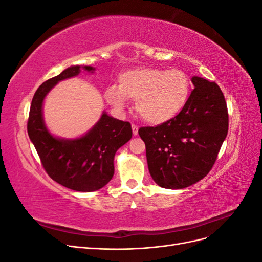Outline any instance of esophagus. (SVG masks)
<instances>
[{
	"label": "esophagus",
	"mask_w": 262,
	"mask_h": 262,
	"mask_svg": "<svg viewBox=\"0 0 262 262\" xmlns=\"http://www.w3.org/2000/svg\"><path fill=\"white\" fill-rule=\"evenodd\" d=\"M132 132H133V136H138L139 126L136 125V124H132Z\"/></svg>",
	"instance_id": "34e87169"
}]
</instances>
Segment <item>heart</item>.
I'll use <instances>...</instances> for the list:
<instances>
[{
    "label": "heart",
    "instance_id": "obj_1",
    "mask_svg": "<svg viewBox=\"0 0 262 262\" xmlns=\"http://www.w3.org/2000/svg\"><path fill=\"white\" fill-rule=\"evenodd\" d=\"M191 92L189 75L180 69L141 67L119 76V86L106 90V100L122 110L126 98L136 100L140 116L148 123L161 124L178 116L187 105Z\"/></svg>",
    "mask_w": 262,
    "mask_h": 262
}]
</instances>
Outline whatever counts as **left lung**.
I'll return each instance as SVG.
<instances>
[{
    "label": "left lung",
    "mask_w": 262,
    "mask_h": 262,
    "mask_svg": "<svg viewBox=\"0 0 262 262\" xmlns=\"http://www.w3.org/2000/svg\"><path fill=\"white\" fill-rule=\"evenodd\" d=\"M182 112L156 126H142L150 176L166 189H184L208 175L228 131L227 106L219 85L199 76Z\"/></svg>",
    "instance_id": "left-lung-1"
}]
</instances>
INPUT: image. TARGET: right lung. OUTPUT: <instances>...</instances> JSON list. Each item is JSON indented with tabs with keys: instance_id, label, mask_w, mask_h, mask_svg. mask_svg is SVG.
Returning <instances> with one entry per match:
<instances>
[{
	"instance_id": "add662e5",
	"label": "right lung",
	"mask_w": 262,
	"mask_h": 262,
	"mask_svg": "<svg viewBox=\"0 0 262 262\" xmlns=\"http://www.w3.org/2000/svg\"><path fill=\"white\" fill-rule=\"evenodd\" d=\"M82 70L93 73L95 68L73 66L46 81L31 100L27 131L47 173L58 184L81 192L96 191L112 180L117 150L130 141L131 124L118 120L105 112L97 123L81 138H55L47 129L42 105L54 85L76 76Z\"/></svg>"
}]
</instances>
